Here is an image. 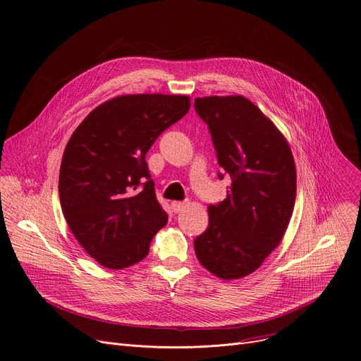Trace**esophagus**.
<instances>
[{"label":"esophagus","instance_id":"34e87169","mask_svg":"<svg viewBox=\"0 0 361 361\" xmlns=\"http://www.w3.org/2000/svg\"><path fill=\"white\" fill-rule=\"evenodd\" d=\"M171 207H173V211L177 214V212H181L187 207V204L181 202V201H174V202H171Z\"/></svg>","mask_w":361,"mask_h":361}]
</instances>
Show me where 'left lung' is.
Instances as JSON below:
<instances>
[{
  "label": "left lung",
  "instance_id": "obj_1",
  "mask_svg": "<svg viewBox=\"0 0 361 361\" xmlns=\"http://www.w3.org/2000/svg\"><path fill=\"white\" fill-rule=\"evenodd\" d=\"M194 107L232 180L226 198L208 207L195 255L212 275L241 279L262 265L286 232L296 200L295 160L285 136L250 99L197 97Z\"/></svg>",
  "mask_w": 361,
  "mask_h": 361
}]
</instances>
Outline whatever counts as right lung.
<instances>
[{
    "mask_svg": "<svg viewBox=\"0 0 361 361\" xmlns=\"http://www.w3.org/2000/svg\"><path fill=\"white\" fill-rule=\"evenodd\" d=\"M190 106L184 94L117 96L93 109L71 136L59 171L61 207L78 243L102 267L140 262L167 224L146 153Z\"/></svg>",
    "mask_w": 361,
    "mask_h": 361,
    "instance_id": "1",
    "label": "right lung"
}]
</instances>
